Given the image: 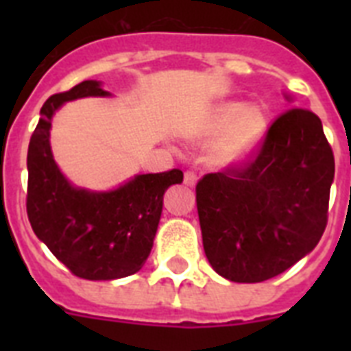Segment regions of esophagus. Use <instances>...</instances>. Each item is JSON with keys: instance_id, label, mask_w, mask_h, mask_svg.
Wrapping results in <instances>:
<instances>
[{"instance_id": "34e87169", "label": "esophagus", "mask_w": 351, "mask_h": 351, "mask_svg": "<svg viewBox=\"0 0 351 351\" xmlns=\"http://www.w3.org/2000/svg\"><path fill=\"white\" fill-rule=\"evenodd\" d=\"M198 180V175L195 173V171H186V175H184V184L189 187H193L195 184H197Z\"/></svg>"}]
</instances>
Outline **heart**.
<instances>
[{
    "mask_svg": "<svg viewBox=\"0 0 351 351\" xmlns=\"http://www.w3.org/2000/svg\"><path fill=\"white\" fill-rule=\"evenodd\" d=\"M267 131V117L258 106L228 101L204 127L202 140L213 143L211 162L220 169L244 165L255 154Z\"/></svg>",
    "mask_w": 351,
    "mask_h": 351,
    "instance_id": "b5f03b06",
    "label": "heart"
}]
</instances>
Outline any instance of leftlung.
I'll use <instances>...</instances> for the list:
<instances>
[{
    "label": "left lung",
    "instance_id": "obj_1",
    "mask_svg": "<svg viewBox=\"0 0 351 351\" xmlns=\"http://www.w3.org/2000/svg\"><path fill=\"white\" fill-rule=\"evenodd\" d=\"M333 151L321 118L289 109L244 165L197 184L204 251L231 282L277 277L313 251L328 222Z\"/></svg>",
    "mask_w": 351,
    "mask_h": 351
}]
</instances>
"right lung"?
<instances>
[{"label":"right lung","mask_w":351,"mask_h":351,"mask_svg":"<svg viewBox=\"0 0 351 351\" xmlns=\"http://www.w3.org/2000/svg\"><path fill=\"white\" fill-rule=\"evenodd\" d=\"M111 96L100 82L85 80L67 93L51 96L29 143L27 215L36 237L76 277L114 280L142 269L147 261L164 193L184 180L180 169L136 175L112 191L74 187L51 151V121L65 101Z\"/></svg>","instance_id":"right-lung-1"}]
</instances>
